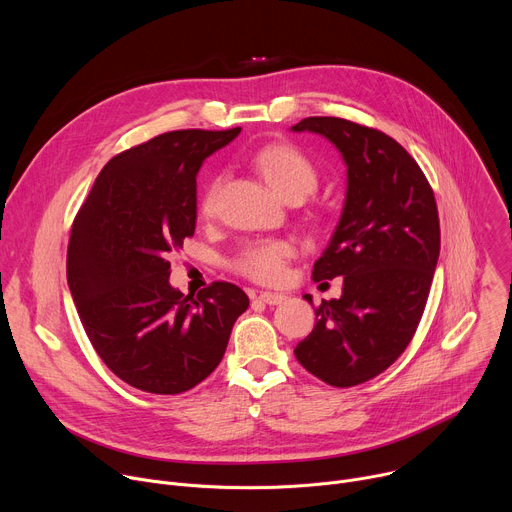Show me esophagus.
<instances>
[{"label":"esophagus","instance_id":"1","mask_svg":"<svg viewBox=\"0 0 512 512\" xmlns=\"http://www.w3.org/2000/svg\"><path fill=\"white\" fill-rule=\"evenodd\" d=\"M255 300H259V302H263L267 306H277V304H281L285 300V296L283 294H273V291H259V296Z\"/></svg>","mask_w":512,"mask_h":512}]
</instances>
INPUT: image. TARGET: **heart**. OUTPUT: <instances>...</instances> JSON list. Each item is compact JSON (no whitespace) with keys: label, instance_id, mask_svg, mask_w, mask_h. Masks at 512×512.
<instances>
[{"label":"heart","instance_id":"b5f03b06","mask_svg":"<svg viewBox=\"0 0 512 512\" xmlns=\"http://www.w3.org/2000/svg\"><path fill=\"white\" fill-rule=\"evenodd\" d=\"M257 172L265 182L283 198H308L318 186V172L304 152L294 145L273 143L259 150L253 156ZM218 192H221V178H214L200 198L202 216H212L216 210ZM296 249L289 241H253L247 243L237 257L233 267L237 273L257 281V283H279L285 275L287 261L294 257Z\"/></svg>","mask_w":512,"mask_h":512}]
</instances>
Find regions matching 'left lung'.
<instances>
[{"mask_svg":"<svg viewBox=\"0 0 512 512\" xmlns=\"http://www.w3.org/2000/svg\"><path fill=\"white\" fill-rule=\"evenodd\" d=\"M291 131L326 137L346 166L338 225L312 271L314 281L344 277L342 296L320 304L294 352L324 383L354 387L411 342L440 257V218L417 162L383 131L340 117H308Z\"/></svg>","mask_w":512,"mask_h":512,"instance_id":"1","label":"left lung"}]
</instances>
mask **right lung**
<instances>
[{
	"label": "right lung",
	"instance_id": "1",
	"mask_svg": "<svg viewBox=\"0 0 512 512\" xmlns=\"http://www.w3.org/2000/svg\"><path fill=\"white\" fill-rule=\"evenodd\" d=\"M241 127L168 131L115 156L72 225L66 279L85 332L127 385L196 387L223 360L245 291L214 281L196 298L170 285L166 255L196 229V176Z\"/></svg>",
	"mask_w": 512,
	"mask_h": 512
}]
</instances>
